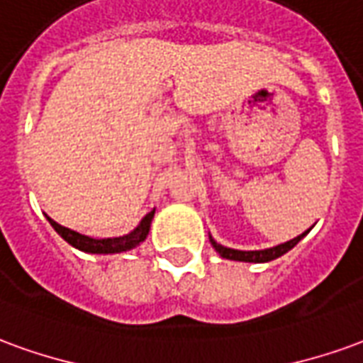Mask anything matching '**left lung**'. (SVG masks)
Segmentation results:
<instances>
[{
  "instance_id": "left-lung-1",
  "label": "left lung",
  "mask_w": 363,
  "mask_h": 363,
  "mask_svg": "<svg viewBox=\"0 0 363 363\" xmlns=\"http://www.w3.org/2000/svg\"><path fill=\"white\" fill-rule=\"evenodd\" d=\"M305 234L296 235L295 240H291V242L281 243V245H275V247H269V250H261V252H240V250H230V247H224V245H220L216 243L212 238H210V242L214 245V250H216L222 257L225 259H234V261H252V263H265V261L271 259H277L281 257L283 253H287L289 250H293L296 243L301 242V238H305Z\"/></svg>"
}]
</instances>
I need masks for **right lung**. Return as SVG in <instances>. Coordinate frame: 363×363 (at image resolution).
Returning a JSON list of instances; mask_svg holds the SVG:
<instances>
[{
	"label": "right lung",
	"instance_id": "right-lung-1",
	"mask_svg": "<svg viewBox=\"0 0 363 363\" xmlns=\"http://www.w3.org/2000/svg\"><path fill=\"white\" fill-rule=\"evenodd\" d=\"M153 214H155V210H151L149 214H147L139 225L128 235H121V238H108V240H94V238H88V235H82L74 232V230H70V228H65V225L57 224L55 220H50V225L57 230V234L62 238V240H67L70 245H74L76 250H82V252L88 253H120V252H128L131 247H135L138 243H141L149 234V228H151V220H153Z\"/></svg>",
	"mask_w": 363,
	"mask_h": 363
}]
</instances>
